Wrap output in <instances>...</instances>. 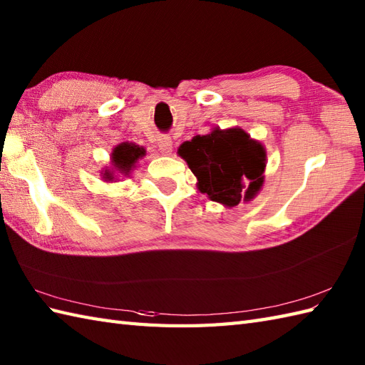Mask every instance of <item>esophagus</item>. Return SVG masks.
<instances>
[{
  "instance_id": "34e87169",
  "label": "esophagus",
  "mask_w": 365,
  "mask_h": 365,
  "mask_svg": "<svg viewBox=\"0 0 365 365\" xmlns=\"http://www.w3.org/2000/svg\"><path fill=\"white\" fill-rule=\"evenodd\" d=\"M158 149L161 153H165V155H169L170 152H173V141H170L169 136H161L158 139Z\"/></svg>"
}]
</instances>
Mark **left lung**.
<instances>
[{"label": "left lung", "instance_id": "obj_1", "mask_svg": "<svg viewBox=\"0 0 365 365\" xmlns=\"http://www.w3.org/2000/svg\"><path fill=\"white\" fill-rule=\"evenodd\" d=\"M197 177V188L215 202L235 207L252 200L263 185L267 152L243 128H215L178 147Z\"/></svg>", "mask_w": 365, "mask_h": 365}]
</instances>
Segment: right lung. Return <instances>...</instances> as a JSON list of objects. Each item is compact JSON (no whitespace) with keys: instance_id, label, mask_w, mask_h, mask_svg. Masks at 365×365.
Wrapping results in <instances>:
<instances>
[{"instance_id":"add662e5","label":"right lung","mask_w":365,"mask_h":365,"mask_svg":"<svg viewBox=\"0 0 365 365\" xmlns=\"http://www.w3.org/2000/svg\"><path fill=\"white\" fill-rule=\"evenodd\" d=\"M145 155L144 147H139L133 143H122L118 147H114L111 153L113 169H105L103 178L106 182H111L115 178V173L122 175H128L135 168V163L143 158Z\"/></svg>"}]
</instances>
